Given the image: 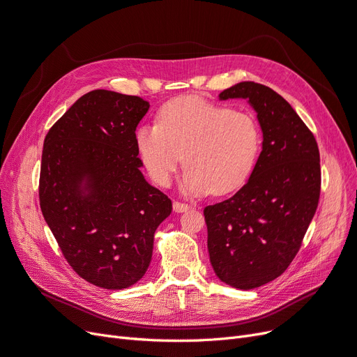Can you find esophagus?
Returning a JSON list of instances; mask_svg holds the SVG:
<instances>
[{"mask_svg": "<svg viewBox=\"0 0 357 357\" xmlns=\"http://www.w3.org/2000/svg\"><path fill=\"white\" fill-rule=\"evenodd\" d=\"M173 209H174V212H186L188 209H190V206L188 205V204H181V202H174L173 204Z\"/></svg>", "mask_w": 357, "mask_h": 357, "instance_id": "34e87169", "label": "esophagus"}]
</instances>
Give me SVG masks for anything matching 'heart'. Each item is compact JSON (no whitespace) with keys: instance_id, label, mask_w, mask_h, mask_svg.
<instances>
[{"instance_id":"heart-1","label":"heart","mask_w":357,"mask_h":357,"mask_svg":"<svg viewBox=\"0 0 357 357\" xmlns=\"http://www.w3.org/2000/svg\"><path fill=\"white\" fill-rule=\"evenodd\" d=\"M259 145V127L249 112L197 98L165 104L158 124H144L136 132L139 155L153 181L168 186L184 155L188 168L180 189L195 196L225 195L243 186Z\"/></svg>"}]
</instances>
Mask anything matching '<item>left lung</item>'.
<instances>
[{"instance_id": "obj_1", "label": "left lung", "mask_w": 357, "mask_h": 357, "mask_svg": "<svg viewBox=\"0 0 357 357\" xmlns=\"http://www.w3.org/2000/svg\"><path fill=\"white\" fill-rule=\"evenodd\" d=\"M227 99L255 109L262 151L245 186L204 209L208 252L222 282L252 290L280 277L301 249L319 201V149L293 107L265 84L240 82L220 93Z\"/></svg>"}]
</instances>
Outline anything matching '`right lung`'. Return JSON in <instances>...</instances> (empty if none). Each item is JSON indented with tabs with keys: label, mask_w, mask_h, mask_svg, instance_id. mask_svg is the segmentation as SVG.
Instances as JSON below:
<instances>
[{
	"label": "right lung",
	"mask_w": 357,
	"mask_h": 357,
	"mask_svg": "<svg viewBox=\"0 0 357 357\" xmlns=\"http://www.w3.org/2000/svg\"><path fill=\"white\" fill-rule=\"evenodd\" d=\"M139 96L96 89L80 96L47 135L39 202L64 258L93 286L123 290L145 275L153 234L173 205L137 158Z\"/></svg>",
	"instance_id": "add662e5"
}]
</instances>
